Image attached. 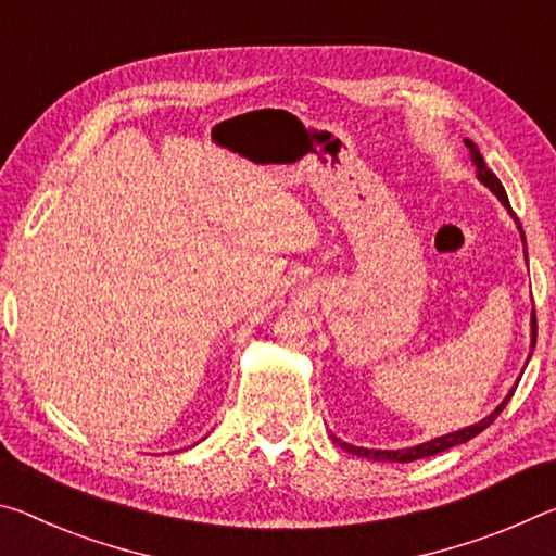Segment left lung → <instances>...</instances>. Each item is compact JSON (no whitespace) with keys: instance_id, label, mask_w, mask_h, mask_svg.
Listing matches in <instances>:
<instances>
[{"instance_id":"8db88e82","label":"left lung","mask_w":556,"mask_h":556,"mask_svg":"<svg viewBox=\"0 0 556 556\" xmlns=\"http://www.w3.org/2000/svg\"><path fill=\"white\" fill-rule=\"evenodd\" d=\"M466 147H468V152H470V162H473L476 172H478V178H481V181H483L488 188H491V191L497 195V199L503 201L505 208L510 211V201H507V193H505V188H503V184H501V178H497V176L491 172V168L485 166L483 156H481V152H478V147H476L473 142H468V139H466ZM515 220H517V218H515ZM534 343H538V318H534V312H532V348H534ZM513 392H515V390H510V394H507L505 402H503L501 407H497V409L491 414V417H485L483 421H478V425L468 427V429H460V431H454V434H446V437L434 439V441H427V444H419V446H414V448H400V451H375V448H361V446L345 444V441H341V439L333 437V434H331V439L336 441L338 446L345 448L348 454H355V456H363V458H372V460H394V464H409V460L434 456V454H441V451H446V448H451V446L466 444V441H470L473 437L481 434L483 429L491 427L493 421L497 419V414H501V412L505 409V404L510 402Z\"/></svg>"}]
</instances>
